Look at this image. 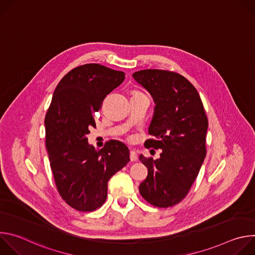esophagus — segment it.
Returning <instances> with one entry per match:
<instances>
[{
    "instance_id": "esophagus-1",
    "label": "esophagus",
    "mask_w": 255,
    "mask_h": 255,
    "mask_svg": "<svg viewBox=\"0 0 255 255\" xmlns=\"http://www.w3.org/2000/svg\"><path fill=\"white\" fill-rule=\"evenodd\" d=\"M137 159H138L137 153L135 152V150H131L130 151V160L131 161H137Z\"/></svg>"
}]
</instances>
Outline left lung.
Here are the masks:
<instances>
[{"instance_id":"left-lung-1","label":"left lung","mask_w":255,"mask_h":255,"mask_svg":"<svg viewBox=\"0 0 255 255\" xmlns=\"http://www.w3.org/2000/svg\"><path fill=\"white\" fill-rule=\"evenodd\" d=\"M134 80L155 103L144 145L161 149L154 160L140 154L148 168L139 186L144 200L158 208L171 207L189 193L206 157L208 118L196 88L181 75L161 69L134 72Z\"/></svg>"}]
</instances>
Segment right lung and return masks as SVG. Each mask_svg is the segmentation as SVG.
Listing matches in <instances>:
<instances>
[{"label": "right lung", "mask_w": 255, "mask_h": 255, "mask_svg": "<svg viewBox=\"0 0 255 255\" xmlns=\"http://www.w3.org/2000/svg\"><path fill=\"white\" fill-rule=\"evenodd\" d=\"M124 80L123 71L88 63L67 72L53 93L44 121L46 149L59 195L78 211L100 208L109 179L130 160L124 143L111 140L96 150L87 138L104 99Z\"/></svg>", "instance_id": "1"}]
</instances>
